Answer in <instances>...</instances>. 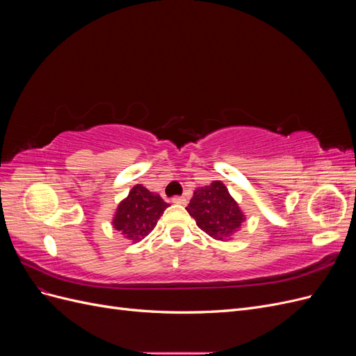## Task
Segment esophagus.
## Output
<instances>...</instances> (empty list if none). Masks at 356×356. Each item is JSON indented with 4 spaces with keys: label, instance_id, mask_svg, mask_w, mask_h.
<instances>
[{
    "label": "esophagus",
    "instance_id": "obj_1",
    "mask_svg": "<svg viewBox=\"0 0 356 356\" xmlns=\"http://www.w3.org/2000/svg\"><path fill=\"white\" fill-rule=\"evenodd\" d=\"M172 202L177 203V204H187V197H184V196H175V197H172Z\"/></svg>",
    "mask_w": 356,
    "mask_h": 356
}]
</instances>
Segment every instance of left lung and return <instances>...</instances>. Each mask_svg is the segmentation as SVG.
<instances>
[{"label":"left lung","instance_id":"8db88e82","mask_svg":"<svg viewBox=\"0 0 356 356\" xmlns=\"http://www.w3.org/2000/svg\"><path fill=\"white\" fill-rule=\"evenodd\" d=\"M186 209L200 230L222 242L230 241L246 220L238 202L221 181H212L209 186L196 188Z\"/></svg>","mask_w":356,"mask_h":356}]
</instances>
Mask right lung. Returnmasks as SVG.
<instances>
[{"label": "right lung", "instance_id": "right-lung-1", "mask_svg": "<svg viewBox=\"0 0 356 356\" xmlns=\"http://www.w3.org/2000/svg\"><path fill=\"white\" fill-rule=\"evenodd\" d=\"M169 204L157 193L136 184L114 212L113 227L134 243L152 233Z\"/></svg>", "mask_w": 356, "mask_h": 356}]
</instances>
